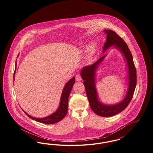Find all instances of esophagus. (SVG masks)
<instances>
[{
    "label": "esophagus",
    "instance_id": "1",
    "mask_svg": "<svg viewBox=\"0 0 153 153\" xmlns=\"http://www.w3.org/2000/svg\"><path fill=\"white\" fill-rule=\"evenodd\" d=\"M76 80L77 81H80L82 80V77L80 74H77L76 76Z\"/></svg>",
    "mask_w": 153,
    "mask_h": 153
}]
</instances>
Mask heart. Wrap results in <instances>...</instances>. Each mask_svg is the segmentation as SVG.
Returning a JSON list of instances; mask_svg holds the SVG:
<instances>
[{"label": "heart", "mask_w": 153, "mask_h": 153, "mask_svg": "<svg viewBox=\"0 0 153 153\" xmlns=\"http://www.w3.org/2000/svg\"><path fill=\"white\" fill-rule=\"evenodd\" d=\"M94 45H92V46H91V49H90V51H92L94 50Z\"/></svg>", "instance_id": "heart-1"}]
</instances>
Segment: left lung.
<instances>
[{"label": "left lung", "mask_w": 153, "mask_h": 153, "mask_svg": "<svg viewBox=\"0 0 153 153\" xmlns=\"http://www.w3.org/2000/svg\"><path fill=\"white\" fill-rule=\"evenodd\" d=\"M104 33L107 34V41L104 45L103 51H105L110 46L115 45V46L122 52L127 62L129 88L125 99L121 102L114 105H105L97 100L95 86V70L105 56H102L92 65L84 68L81 72V75L82 80L84 81L83 83L91 109L99 116L109 117L117 115L123 111L131 102L137 85V71L131 51L126 42L114 31L105 30Z\"/></svg>", "instance_id": "8db88e82"}]
</instances>
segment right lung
Returning <instances> with one entry per match:
<instances>
[{"label":"right lung","instance_id":"obj_1","mask_svg":"<svg viewBox=\"0 0 153 153\" xmlns=\"http://www.w3.org/2000/svg\"><path fill=\"white\" fill-rule=\"evenodd\" d=\"M15 69H16V66H15ZM75 82V78L73 77L72 79L69 80L66 84L64 88L62 91V93L61 95V100L59 103V107L57 111L54 112V114H51V115L49 117H46L44 118H36L34 117H31L29 115H28L27 113H26L23 110V112L25 113L27 117L30 118L35 120L36 122L42 123L44 124H54L57 123L61 120L64 117H65L67 112H68V98L70 95V93L71 92V90L73 88V85Z\"/></svg>","mask_w":153,"mask_h":153}]
</instances>
